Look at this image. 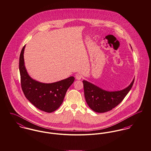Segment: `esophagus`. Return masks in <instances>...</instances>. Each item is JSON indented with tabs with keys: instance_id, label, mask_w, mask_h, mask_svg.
<instances>
[{
	"instance_id": "34e87169",
	"label": "esophagus",
	"mask_w": 151,
	"mask_h": 151,
	"mask_svg": "<svg viewBox=\"0 0 151 151\" xmlns=\"http://www.w3.org/2000/svg\"><path fill=\"white\" fill-rule=\"evenodd\" d=\"M75 78L77 80H81L82 79V76L79 73H76L75 75Z\"/></svg>"
}]
</instances>
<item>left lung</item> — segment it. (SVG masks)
Segmentation results:
<instances>
[{
  "instance_id": "left-lung-1",
  "label": "left lung",
  "mask_w": 151,
  "mask_h": 151,
  "mask_svg": "<svg viewBox=\"0 0 151 151\" xmlns=\"http://www.w3.org/2000/svg\"><path fill=\"white\" fill-rule=\"evenodd\" d=\"M134 81V78L129 86L123 90L109 91L89 82L83 81L86 102L90 108L94 112L104 113L111 111L124 99L131 90Z\"/></svg>"
}]
</instances>
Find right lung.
Masks as SVG:
<instances>
[{"mask_svg":"<svg viewBox=\"0 0 151 151\" xmlns=\"http://www.w3.org/2000/svg\"><path fill=\"white\" fill-rule=\"evenodd\" d=\"M25 45L19 56V70L21 88L25 97L39 109L51 113L62 104L68 88L73 83L75 78L69 77L58 82L45 83L33 79L25 66L24 53Z\"/></svg>","mask_w":151,"mask_h":151,"instance_id":"right-lung-1","label":"right lung"}]
</instances>
